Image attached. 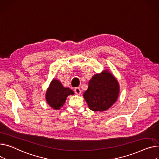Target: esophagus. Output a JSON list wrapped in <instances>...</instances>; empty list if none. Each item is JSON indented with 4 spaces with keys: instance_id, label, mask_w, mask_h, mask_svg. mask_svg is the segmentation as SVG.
Segmentation results:
<instances>
[{
    "instance_id": "esophagus-1",
    "label": "esophagus",
    "mask_w": 159,
    "mask_h": 159,
    "mask_svg": "<svg viewBox=\"0 0 159 159\" xmlns=\"http://www.w3.org/2000/svg\"><path fill=\"white\" fill-rule=\"evenodd\" d=\"M74 91H75L76 94L79 95V94H81V90H80V89L79 88H75V89H74Z\"/></svg>"
}]
</instances>
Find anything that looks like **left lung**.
Wrapping results in <instances>:
<instances>
[{
  "mask_svg": "<svg viewBox=\"0 0 159 159\" xmlns=\"http://www.w3.org/2000/svg\"><path fill=\"white\" fill-rule=\"evenodd\" d=\"M119 93L118 82L112 73L105 70L92 77L83 96L91 110L101 112L112 106L117 100Z\"/></svg>",
  "mask_w": 159,
  "mask_h": 159,
  "instance_id": "8db88e82",
  "label": "left lung"
}]
</instances>
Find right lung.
Wrapping results in <instances>:
<instances>
[{
    "instance_id": "right-lung-1",
    "label": "right lung",
    "mask_w": 159,
    "mask_h": 159,
    "mask_svg": "<svg viewBox=\"0 0 159 159\" xmlns=\"http://www.w3.org/2000/svg\"><path fill=\"white\" fill-rule=\"evenodd\" d=\"M74 94V92L68 88L63 87L59 80L53 79L46 93V100L53 109L58 110L63 106L69 95Z\"/></svg>"
}]
</instances>
